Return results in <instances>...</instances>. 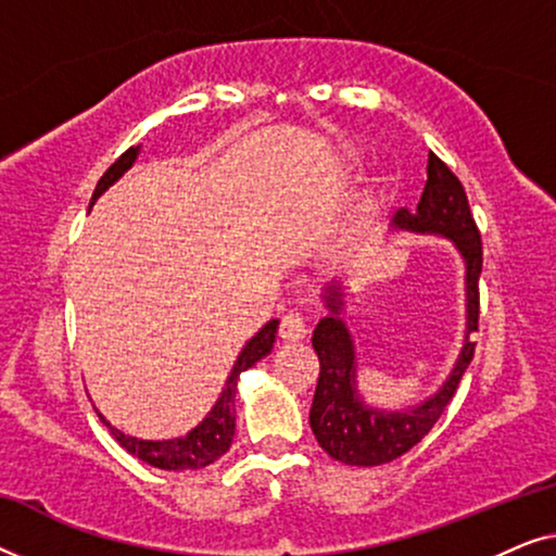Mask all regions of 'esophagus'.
I'll return each mask as SVG.
<instances>
[{
  "label": "esophagus",
  "instance_id": "34e87169",
  "mask_svg": "<svg viewBox=\"0 0 556 556\" xmlns=\"http://www.w3.org/2000/svg\"><path fill=\"white\" fill-rule=\"evenodd\" d=\"M278 333H280V339H286V341L306 339V333H308L306 318H303L301 314H293V311H291V314H286L283 318H280Z\"/></svg>",
  "mask_w": 556,
  "mask_h": 556
}]
</instances>
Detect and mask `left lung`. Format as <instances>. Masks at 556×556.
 Segmentation results:
<instances>
[{"mask_svg":"<svg viewBox=\"0 0 556 556\" xmlns=\"http://www.w3.org/2000/svg\"><path fill=\"white\" fill-rule=\"evenodd\" d=\"M392 227L415 235H438L451 240L460 253L466 263V339L451 375L435 394L405 409L371 407L359 394L356 382V352L352 333L341 318V288H326L324 299L329 314L316 324L311 337L321 371L308 422L318 445L333 460L346 466H382L420 443L445 413L476 352L470 333L478 331V278L483 268L481 232L470 215L460 179L432 151L428 156V181L417 210H397Z\"/></svg>","mask_w":556,"mask_h":556,"instance_id":"8db88e82","label":"left lung"}]
</instances>
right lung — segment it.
Instances as JSON below:
<instances>
[{
    "label": "right lung",
    "mask_w": 556,
    "mask_h": 556,
    "mask_svg": "<svg viewBox=\"0 0 556 556\" xmlns=\"http://www.w3.org/2000/svg\"><path fill=\"white\" fill-rule=\"evenodd\" d=\"M139 151H141V147H131L109 166V172H105L101 181L96 185V192H93V200H90V204H93L98 197L105 192V189H109L111 185H116V181L124 177L128 169H131L136 156H139ZM276 331H278V318H273V321L265 324L263 329L257 331L245 346H242V352L238 354V362L232 364V371H230V377H227V382L223 387V392H219L217 402L212 405L207 417H204L197 428L189 430L187 435L172 438V440H141V438L126 435V432H121L118 428H113V425L105 420L101 413H98V417L105 422V428L111 430V435L118 440L121 447H126L134 458L149 463V466L162 468V470H197V468L210 466V463L223 458V455L230 451V445H232L235 392H238V379L242 371L250 369L253 364L261 362L263 356L270 354L273 344H276Z\"/></svg>",
    "instance_id": "add662e5"
}]
</instances>
